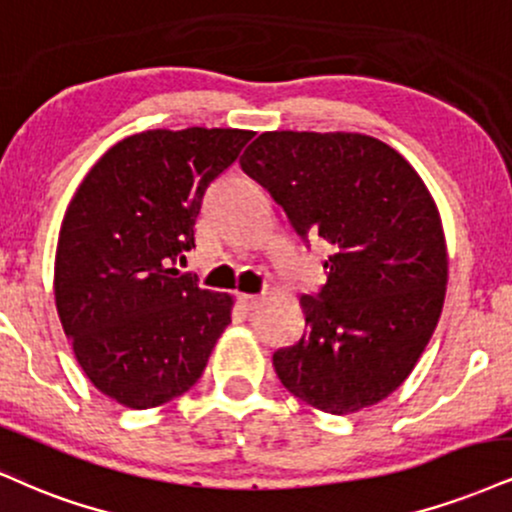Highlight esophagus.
Instances as JSON below:
<instances>
[{"instance_id":"1","label":"esophagus","mask_w":512,"mask_h":512,"mask_svg":"<svg viewBox=\"0 0 512 512\" xmlns=\"http://www.w3.org/2000/svg\"><path fill=\"white\" fill-rule=\"evenodd\" d=\"M238 303L243 310H255L257 305L262 303V295H252V293H238Z\"/></svg>"}]
</instances>
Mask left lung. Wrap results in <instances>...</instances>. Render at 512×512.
Listing matches in <instances>:
<instances>
[{"label":"left lung","mask_w":512,"mask_h":512,"mask_svg":"<svg viewBox=\"0 0 512 512\" xmlns=\"http://www.w3.org/2000/svg\"><path fill=\"white\" fill-rule=\"evenodd\" d=\"M300 236L334 245L303 295L305 334L274 353L281 384L331 415L384 400L439 324L448 252L439 209L393 147L362 133L267 131L240 157Z\"/></svg>","instance_id":"1"}]
</instances>
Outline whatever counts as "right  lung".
Segmentation results:
<instances>
[{
  "mask_svg": "<svg viewBox=\"0 0 512 512\" xmlns=\"http://www.w3.org/2000/svg\"><path fill=\"white\" fill-rule=\"evenodd\" d=\"M252 135L135 133L104 152L69 202L54 260L57 312L85 377L126 408L183 396L231 324V295L205 291L176 262L195 248L209 183Z\"/></svg>",
  "mask_w": 512,
  "mask_h": 512,
  "instance_id": "add662e5",
  "label": "right lung"
}]
</instances>
